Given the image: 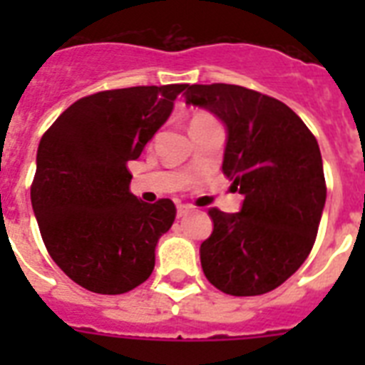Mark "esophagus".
Returning <instances> with one entry per match:
<instances>
[{"label": "esophagus", "instance_id": "34e87169", "mask_svg": "<svg viewBox=\"0 0 365 365\" xmlns=\"http://www.w3.org/2000/svg\"><path fill=\"white\" fill-rule=\"evenodd\" d=\"M189 212H193V206H189V205H178V217L187 216Z\"/></svg>", "mask_w": 365, "mask_h": 365}]
</instances>
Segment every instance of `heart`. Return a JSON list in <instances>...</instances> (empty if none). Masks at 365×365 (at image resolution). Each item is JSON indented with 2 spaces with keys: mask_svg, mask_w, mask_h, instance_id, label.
<instances>
[{
  "mask_svg": "<svg viewBox=\"0 0 365 365\" xmlns=\"http://www.w3.org/2000/svg\"><path fill=\"white\" fill-rule=\"evenodd\" d=\"M205 119H212V117H208V115H195V117H193V121H191V123L205 121Z\"/></svg>",
  "mask_w": 365,
  "mask_h": 365,
  "instance_id": "1",
  "label": "heart"
}]
</instances>
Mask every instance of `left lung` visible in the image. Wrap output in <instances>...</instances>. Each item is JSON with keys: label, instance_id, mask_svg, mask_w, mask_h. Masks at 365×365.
<instances>
[{"label": "left lung", "instance_id": "left-lung-1", "mask_svg": "<svg viewBox=\"0 0 365 365\" xmlns=\"http://www.w3.org/2000/svg\"><path fill=\"white\" fill-rule=\"evenodd\" d=\"M199 106L227 130L223 174L244 195L237 214L210 208L214 231L200 244L206 278L229 295L278 288L309 257L326 205L317 138L280 100L239 85H191Z\"/></svg>", "mask_w": 365, "mask_h": 365}]
</instances>
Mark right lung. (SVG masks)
I'll use <instances>...</instances> for the list:
<instances>
[{
	"label": "right lung",
	"mask_w": 365,
	"mask_h": 365,
	"mask_svg": "<svg viewBox=\"0 0 365 365\" xmlns=\"http://www.w3.org/2000/svg\"><path fill=\"white\" fill-rule=\"evenodd\" d=\"M187 85L130 87L71 104L37 148L31 208L54 263L88 292L117 295L145 282L172 227L170 199L130 193L128 160L170 117Z\"/></svg>",
	"instance_id": "add662e5"
}]
</instances>
